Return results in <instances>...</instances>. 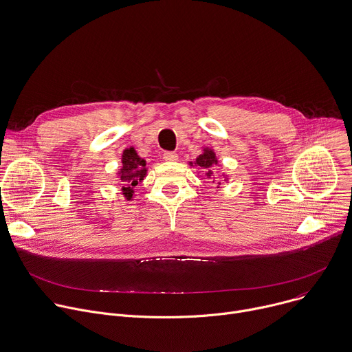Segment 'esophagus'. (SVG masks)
<instances>
[{"label":"esophagus","mask_w":352,"mask_h":352,"mask_svg":"<svg viewBox=\"0 0 352 352\" xmlns=\"http://www.w3.org/2000/svg\"><path fill=\"white\" fill-rule=\"evenodd\" d=\"M163 159L166 162H175V160H178V155L175 152H164Z\"/></svg>","instance_id":"1"}]
</instances>
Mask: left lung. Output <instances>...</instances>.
Masks as SVG:
<instances>
[{
    "mask_svg": "<svg viewBox=\"0 0 352 352\" xmlns=\"http://www.w3.org/2000/svg\"><path fill=\"white\" fill-rule=\"evenodd\" d=\"M195 164H197L199 167H201L206 171L207 178H211L214 175L212 167L217 164V159H215L214 152L211 149H204V152L196 159Z\"/></svg>",
    "mask_w": 352,
    "mask_h": 352,
    "instance_id": "obj_1",
    "label": "left lung"
}]
</instances>
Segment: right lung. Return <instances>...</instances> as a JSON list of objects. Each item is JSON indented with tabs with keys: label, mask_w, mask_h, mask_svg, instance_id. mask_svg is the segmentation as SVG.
I'll list each match as a JSON object with an SVG mask.
<instances>
[{
	"label": "right lung",
	"mask_w": 352,
	"mask_h": 352,
	"mask_svg": "<svg viewBox=\"0 0 352 352\" xmlns=\"http://www.w3.org/2000/svg\"><path fill=\"white\" fill-rule=\"evenodd\" d=\"M122 170L119 171L122 185H123V195L127 200L133 199L134 193V186H137L144 177L146 175V168H145V160H142L134 148H127L123 152L122 157Z\"/></svg>",
	"instance_id": "obj_1"
}]
</instances>
